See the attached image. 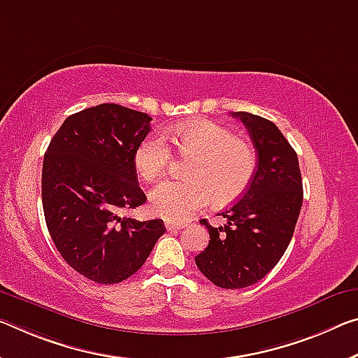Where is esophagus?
I'll use <instances>...</instances> for the list:
<instances>
[{
  "label": "esophagus",
  "mask_w": 358,
  "mask_h": 358,
  "mask_svg": "<svg viewBox=\"0 0 358 358\" xmlns=\"http://www.w3.org/2000/svg\"><path fill=\"white\" fill-rule=\"evenodd\" d=\"M186 224H181V223H166V228L167 231H178V229H183Z\"/></svg>",
  "instance_id": "34e87169"
}]
</instances>
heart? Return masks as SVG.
<instances>
[{"instance_id": "b5f03b06", "label": "heart", "mask_w": 358, "mask_h": 358, "mask_svg": "<svg viewBox=\"0 0 358 358\" xmlns=\"http://www.w3.org/2000/svg\"><path fill=\"white\" fill-rule=\"evenodd\" d=\"M180 155L192 157L186 181H164L150 194L151 212L167 221L185 223L212 199L217 206L236 202L257 172V152L250 141L210 119H191L169 129ZM170 150L161 135H148L137 145L134 166L138 177L156 181L166 173Z\"/></svg>"}]
</instances>
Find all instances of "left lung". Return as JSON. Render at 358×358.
Segmentation results:
<instances>
[{"instance_id":"1","label":"left lung","mask_w":358,"mask_h":358,"mask_svg":"<svg viewBox=\"0 0 358 358\" xmlns=\"http://www.w3.org/2000/svg\"><path fill=\"white\" fill-rule=\"evenodd\" d=\"M247 127L257 150V172L245 194L221 213L228 223L207 226L210 241L196 257L217 287L237 290L263 279L290 243L303 206L298 156L274 122L247 111L231 113Z\"/></svg>"}]
</instances>
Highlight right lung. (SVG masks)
<instances>
[{"mask_svg":"<svg viewBox=\"0 0 358 358\" xmlns=\"http://www.w3.org/2000/svg\"><path fill=\"white\" fill-rule=\"evenodd\" d=\"M146 113L101 103L68 116L43 161L44 218L57 250L97 283L135 274L164 232L162 220L119 217L146 202L134 166L151 130Z\"/></svg>","mask_w":358,"mask_h":358,"instance_id":"right-lung-1","label":"right lung"}]
</instances>
